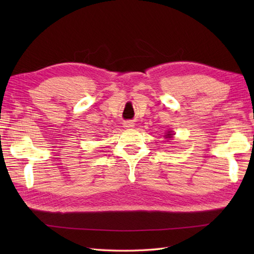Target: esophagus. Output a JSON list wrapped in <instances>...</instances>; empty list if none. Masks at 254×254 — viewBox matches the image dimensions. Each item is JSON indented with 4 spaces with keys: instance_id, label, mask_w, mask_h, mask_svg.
<instances>
[{
    "instance_id": "obj_1",
    "label": "esophagus",
    "mask_w": 254,
    "mask_h": 254,
    "mask_svg": "<svg viewBox=\"0 0 254 254\" xmlns=\"http://www.w3.org/2000/svg\"><path fill=\"white\" fill-rule=\"evenodd\" d=\"M124 127H127V128H130V127H133L134 126H133V123H132V122H130V121H127V122H126V123H124Z\"/></svg>"
}]
</instances>
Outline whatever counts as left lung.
Instances as JSON below:
<instances>
[{
	"label": "left lung",
	"instance_id": "obj_1",
	"mask_svg": "<svg viewBox=\"0 0 254 254\" xmlns=\"http://www.w3.org/2000/svg\"><path fill=\"white\" fill-rule=\"evenodd\" d=\"M166 136H167V137H172V134H171V133L169 132L168 134H167V135H166Z\"/></svg>",
	"mask_w": 254,
	"mask_h": 254
}]
</instances>
